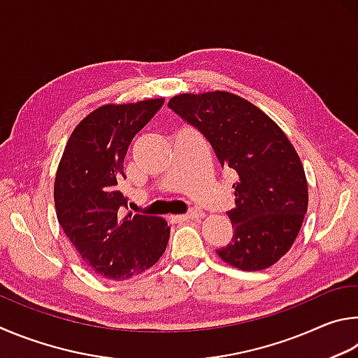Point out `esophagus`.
<instances>
[{"mask_svg": "<svg viewBox=\"0 0 358 358\" xmlns=\"http://www.w3.org/2000/svg\"><path fill=\"white\" fill-rule=\"evenodd\" d=\"M204 214L201 210H198V209H190L189 212H187V214H184L182 217L185 218V220H195V218H201Z\"/></svg>", "mask_w": 358, "mask_h": 358, "instance_id": "1", "label": "esophagus"}]
</instances>
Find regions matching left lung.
Segmentation results:
<instances>
[{
  "instance_id": "1",
  "label": "left lung",
  "mask_w": 358,
  "mask_h": 358,
  "mask_svg": "<svg viewBox=\"0 0 358 358\" xmlns=\"http://www.w3.org/2000/svg\"><path fill=\"white\" fill-rule=\"evenodd\" d=\"M168 108L206 136L237 174L233 241L217 250L242 271H262L287 253L308 208V185L296 149L258 106L229 92L179 94Z\"/></svg>"
}]
</instances>
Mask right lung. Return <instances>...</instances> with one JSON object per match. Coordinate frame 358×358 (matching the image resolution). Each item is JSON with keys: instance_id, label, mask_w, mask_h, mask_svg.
Segmentation results:
<instances>
[{"instance_id": "add662e5", "label": "right lung", "mask_w": 358, "mask_h": 358, "mask_svg": "<svg viewBox=\"0 0 358 358\" xmlns=\"http://www.w3.org/2000/svg\"><path fill=\"white\" fill-rule=\"evenodd\" d=\"M165 99L103 105L81 121L66 144L55 179L56 217L85 264L122 281L152 267L165 253L169 227L160 217L121 215L127 196L124 157L134 136Z\"/></svg>"}]
</instances>
